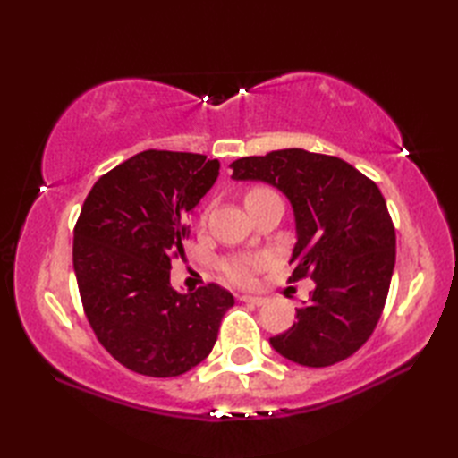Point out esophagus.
Here are the masks:
<instances>
[{
	"label": "esophagus",
	"mask_w": 458,
	"mask_h": 458,
	"mask_svg": "<svg viewBox=\"0 0 458 458\" xmlns=\"http://www.w3.org/2000/svg\"><path fill=\"white\" fill-rule=\"evenodd\" d=\"M240 301H244V303H250V305H256V307H259V305H264V303H266V297H261V295H242V297H240Z\"/></svg>",
	"instance_id": "esophagus-1"
}]
</instances>
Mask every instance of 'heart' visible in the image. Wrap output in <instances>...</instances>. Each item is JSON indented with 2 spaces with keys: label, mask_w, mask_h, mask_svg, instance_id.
I'll return each mask as SVG.
<instances>
[{
  "label": "heart",
  "mask_w": 458,
  "mask_h": 458,
  "mask_svg": "<svg viewBox=\"0 0 458 458\" xmlns=\"http://www.w3.org/2000/svg\"><path fill=\"white\" fill-rule=\"evenodd\" d=\"M269 197H276L274 191H269L266 187H256V189H250L246 192V208H251L254 204L264 202ZM264 266V259L259 258H248V256H234V258H228L222 261V274L226 276L232 284L236 285H250L251 281L256 279L258 269Z\"/></svg>",
  "instance_id": "heart-1"
}]
</instances>
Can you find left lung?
<instances>
[{"mask_svg":"<svg viewBox=\"0 0 458 458\" xmlns=\"http://www.w3.org/2000/svg\"><path fill=\"white\" fill-rule=\"evenodd\" d=\"M230 169L234 181L267 182L289 199L297 232L289 279L315 281L297 323L269 344L301 366L343 362L374 333L395 266V228L377 184L305 149L242 157Z\"/></svg>","mask_w":458,"mask_h":458,"instance_id":"8db88e82","label":"left lung"}]
</instances>
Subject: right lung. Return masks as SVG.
Listing matches in <instances>:
<instances>
[{"label":"right lung","instance_id":"obj_1","mask_svg":"<svg viewBox=\"0 0 458 458\" xmlns=\"http://www.w3.org/2000/svg\"><path fill=\"white\" fill-rule=\"evenodd\" d=\"M218 159L143 151L96 181L74 226L72 264L96 338L131 372L173 377L210 354L234 305L216 284L171 287L189 214L218 179Z\"/></svg>","mask_w":458,"mask_h":458}]
</instances>
